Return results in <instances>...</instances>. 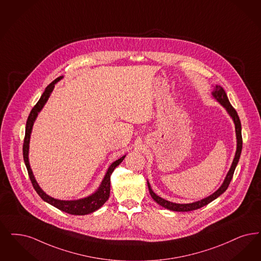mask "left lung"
<instances>
[{
	"instance_id": "obj_1",
	"label": "left lung",
	"mask_w": 261,
	"mask_h": 261,
	"mask_svg": "<svg viewBox=\"0 0 261 261\" xmlns=\"http://www.w3.org/2000/svg\"><path fill=\"white\" fill-rule=\"evenodd\" d=\"M213 96L215 97V99H217L218 102H219L220 104L225 108V110L227 111V113L232 117V119L234 121V124H235V131H236V138H237V149H236V153H235L234 160L232 162V165L230 167V170L228 171L226 177L224 178L223 184L221 185V187L216 192H214L212 195H210V196L206 197V198L202 199V200L197 201V202H194V203H190V204H177V203H173V202H170V201H167L165 199L159 197L158 195H156L152 191V189H151L150 186H149V182L147 181V187H148V190H149V193H150L151 197L156 202L157 204H159L160 206H162V207H164L165 208L171 210V211H175V212H189V211H193V210L202 208V207L208 205V203H211L215 199H217L219 196H220L227 189L228 186H229L230 181H231V179L233 177L235 168L237 166V164L239 162V159H240L242 146H243L240 118L238 116L236 110L230 104L229 100L227 98V95H226L225 91L223 90V88L221 86H219V85H216L215 86L214 91H213Z\"/></svg>"
}]
</instances>
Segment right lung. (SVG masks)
Instances as JSON below:
<instances>
[{
    "label": "right lung",
    "instance_id": "add662e5",
    "mask_svg": "<svg viewBox=\"0 0 261 261\" xmlns=\"http://www.w3.org/2000/svg\"><path fill=\"white\" fill-rule=\"evenodd\" d=\"M63 76H59L56 80H54L53 83L48 84L44 90V92L42 93V97L40 98L39 102L35 105V107L32 109L31 113L28 116L27 122H26V129H25V138H24V144H23V158H24V162L25 165L27 167L28 171V175L31 179L32 185L35 188V190L37 191V193L40 195V197L47 202L48 204L53 205L55 208H59L60 211L65 212L67 214H71V215H75V216H84V215H88L91 214L95 211H97L98 208H101L106 201L110 197V191H111V175L114 172L115 167H117L125 158L126 155L120 157L119 159L115 160L114 163H112V165L109 167L104 179L102 180L101 185L99 188L94 192L93 194L85 197V198L79 199V200H71V201H65V200H58V199H54L50 196H48L45 192H43L42 188H40V186L38 185L37 180L35 179V177L33 175L32 169L30 168L29 164V143H30V136H31L32 128L33 124L38 116V114L42 111V108L44 104L46 103V101L48 100L50 94L53 92L54 85L56 83H58Z\"/></svg>",
    "mask_w": 261,
    "mask_h": 261
}]
</instances>
